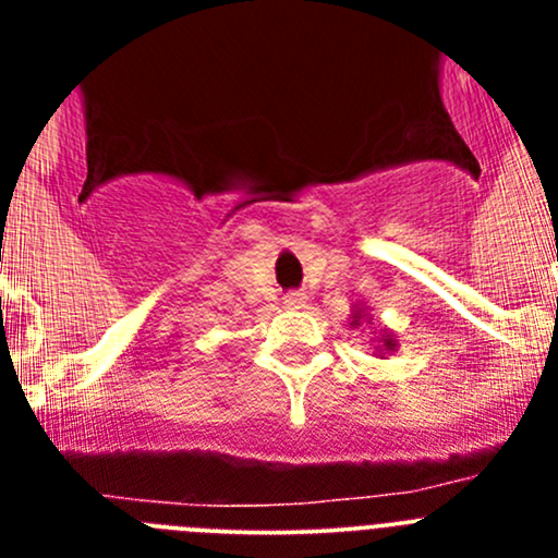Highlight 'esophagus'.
<instances>
[{"mask_svg":"<svg viewBox=\"0 0 558 558\" xmlns=\"http://www.w3.org/2000/svg\"><path fill=\"white\" fill-rule=\"evenodd\" d=\"M304 302H307V295H304V293H288V295H284V304H288L290 310L304 307Z\"/></svg>","mask_w":558,"mask_h":558,"instance_id":"obj_1","label":"esophagus"}]
</instances>
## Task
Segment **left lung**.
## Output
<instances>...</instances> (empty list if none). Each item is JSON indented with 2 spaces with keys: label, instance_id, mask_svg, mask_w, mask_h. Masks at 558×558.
I'll return each mask as SVG.
<instances>
[{
  "label": "left lung",
  "instance_id": "8db88e82",
  "mask_svg": "<svg viewBox=\"0 0 558 558\" xmlns=\"http://www.w3.org/2000/svg\"><path fill=\"white\" fill-rule=\"evenodd\" d=\"M357 318H360V313H354V322L352 324H357ZM383 343H386V349L397 347V343H393V338H388V335H386V338H383Z\"/></svg>",
  "mask_w": 558,
  "mask_h": 558
}]
</instances>
